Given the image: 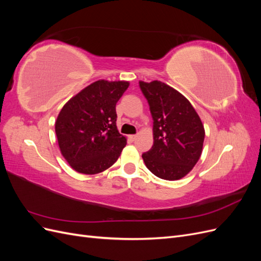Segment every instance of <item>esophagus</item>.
<instances>
[{
	"label": "esophagus",
	"mask_w": 261,
	"mask_h": 261,
	"mask_svg": "<svg viewBox=\"0 0 261 261\" xmlns=\"http://www.w3.org/2000/svg\"><path fill=\"white\" fill-rule=\"evenodd\" d=\"M137 137H138L137 135H129V136H128V138H129L130 140H133V141H134V140H136V138H137Z\"/></svg>",
	"instance_id": "34e87169"
}]
</instances>
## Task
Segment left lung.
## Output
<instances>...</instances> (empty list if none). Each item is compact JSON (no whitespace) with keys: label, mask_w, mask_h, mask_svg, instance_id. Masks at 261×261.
Here are the masks:
<instances>
[{"label":"left lung","mask_w":261,"mask_h":261,"mask_svg":"<svg viewBox=\"0 0 261 261\" xmlns=\"http://www.w3.org/2000/svg\"><path fill=\"white\" fill-rule=\"evenodd\" d=\"M153 120V145L143 154L148 170L158 177L186 176L202 152L204 128L199 115L183 94L160 81L139 82Z\"/></svg>","instance_id":"1"}]
</instances>
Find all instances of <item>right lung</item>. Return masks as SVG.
<instances>
[{
	"mask_svg": "<svg viewBox=\"0 0 261 261\" xmlns=\"http://www.w3.org/2000/svg\"><path fill=\"white\" fill-rule=\"evenodd\" d=\"M125 81L100 80L70 98L55 121L59 147L78 173L98 174L116 162L126 137L116 127V102L128 88Z\"/></svg>",
	"mask_w": 261,
	"mask_h": 261,
	"instance_id": "right-lung-1",
	"label": "right lung"
}]
</instances>
